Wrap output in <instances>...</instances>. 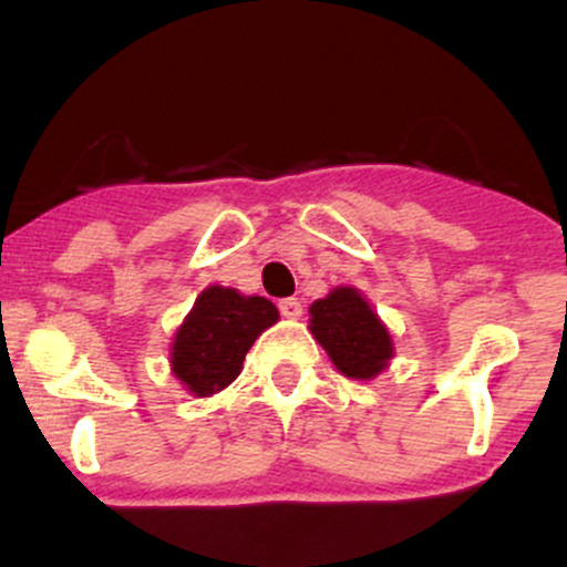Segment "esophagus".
Wrapping results in <instances>:
<instances>
[{
  "label": "esophagus",
  "instance_id": "34e87169",
  "mask_svg": "<svg viewBox=\"0 0 567 567\" xmlns=\"http://www.w3.org/2000/svg\"><path fill=\"white\" fill-rule=\"evenodd\" d=\"M279 311H282V317H288V320H298V317L303 315V306L298 298H282V301H279Z\"/></svg>",
  "mask_w": 567,
  "mask_h": 567
}]
</instances>
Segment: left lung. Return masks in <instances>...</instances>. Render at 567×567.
Returning <instances> with one entry per match:
<instances>
[{"instance_id": "left-lung-1", "label": "left lung", "mask_w": 567, "mask_h": 567, "mask_svg": "<svg viewBox=\"0 0 567 567\" xmlns=\"http://www.w3.org/2000/svg\"><path fill=\"white\" fill-rule=\"evenodd\" d=\"M309 330L347 379L373 381L394 357L392 333L351 285H338L309 306Z\"/></svg>"}]
</instances>
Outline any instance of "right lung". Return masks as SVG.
Instances as JSON below:
<instances>
[{"label": "right lung", "instance_id": "1", "mask_svg": "<svg viewBox=\"0 0 567 567\" xmlns=\"http://www.w3.org/2000/svg\"><path fill=\"white\" fill-rule=\"evenodd\" d=\"M279 320L277 306L264 296L210 285L175 330L171 370L194 396L218 394L243 373L245 354L256 338Z\"/></svg>", "mask_w": 567, "mask_h": 567}]
</instances>
